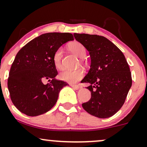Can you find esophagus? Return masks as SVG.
Here are the masks:
<instances>
[{
    "label": "esophagus",
    "mask_w": 147,
    "mask_h": 147,
    "mask_svg": "<svg viewBox=\"0 0 147 147\" xmlns=\"http://www.w3.org/2000/svg\"><path fill=\"white\" fill-rule=\"evenodd\" d=\"M70 86H71L72 88L74 89V90H79L80 89V87L79 86V85H70Z\"/></svg>",
    "instance_id": "34e87169"
}]
</instances>
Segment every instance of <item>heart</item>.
<instances>
[{"mask_svg": "<svg viewBox=\"0 0 147 147\" xmlns=\"http://www.w3.org/2000/svg\"><path fill=\"white\" fill-rule=\"evenodd\" d=\"M68 49L80 58H84L86 55V49L82 44L77 41H74L68 45ZM62 49L59 48L55 51L53 56V62L55 67L58 70L62 69ZM84 70L81 68H77L75 70L66 69L60 72L59 77L62 81L69 83H75L81 80L84 76Z\"/></svg>", "mask_w": 147, "mask_h": 147, "instance_id": "obj_1", "label": "heart"}]
</instances>
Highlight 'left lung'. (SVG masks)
I'll return each mask as SVG.
<instances>
[{
	"mask_svg": "<svg viewBox=\"0 0 147 147\" xmlns=\"http://www.w3.org/2000/svg\"><path fill=\"white\" fill-rule=\"evenodd\" d=\"M75 38L89 51L90 68L83 83L91 92L90 100L82 104L89 114L105 119L115 115L125 102L132 80L123 53L105 37L74 34Z\"/></svg>",
	"mask_w": 147,
	"mask_h": 147,
	"instance_id": "1",
	"label": "left lung"
}]
</instances>
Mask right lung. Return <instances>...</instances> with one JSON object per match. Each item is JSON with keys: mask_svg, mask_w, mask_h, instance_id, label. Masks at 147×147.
Instances as JSON below:
<instances>
[{"mask_svg": "<svg viewBox=\"0 0 147 147\" xmlns=\"http://www.w3.org/2000/svg\"><path fill=\"white\" fill-rule=\"evenodd\" d=\"M74 38L70 33L51 32L37 36L17 53L9 72L8 90L17 109L28 116L47 113L56 103L59 93L68 85L55 79V51ZM47 80L50 83L44 82Z\"/></svg>", "mask_w": 147, "mask_h": 147, "instance_id": "add662e5", "label": "right lung"}]
</instances>
